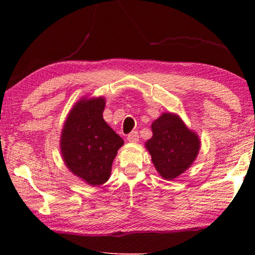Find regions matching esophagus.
Wrapping results in <instances>:
<instances>
[{
	"mask_svg": "<svg viewBox=\"0 0 255 255\" xmlns=\"http://www.w3.org/2000/svg\"><path fill=\"white\" fill-rule=\"evenodd\" d=\"M127 139H128L129 142H137L138 140H139V133H138V131H131L130 133L128 134Z\"/></svg>",
	"mask_w": 255,
	"mask_h": 255,
	"instance_id": "obj_1",
	"label": "esophagus"
}]
</instances>
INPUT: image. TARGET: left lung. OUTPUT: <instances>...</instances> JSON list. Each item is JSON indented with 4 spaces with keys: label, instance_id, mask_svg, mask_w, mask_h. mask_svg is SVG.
I'll return each instance as SVG.
<instances>
[{
    "label": "left lung",
    "instance_id": "8db88e82",
    "mask_svg": "<svg viewBox=\"0 0 255 255\" xmlns=\"http://www.w3.org/2000/svg\"><path fill=\"white\" fill-rule=\"evenodd\" d=\"M153 136L145 142L156 171L173 180L186 171L198 154L200 141L181 118L165 113L151 125Z\"/></svg>",
    "mask_w": 255,
    "mask_h": 255
}]
</instances>
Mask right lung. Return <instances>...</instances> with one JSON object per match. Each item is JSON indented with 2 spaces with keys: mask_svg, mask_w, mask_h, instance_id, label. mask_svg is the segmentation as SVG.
<instances>
[{
  "mask_svg": "<svg viewBox=\"0 0 255 255\" xmlns=\"http://www.w3.org/2000/svg\"><path fill=\"white\" fill-rule=\"evenodd\" d=\"M103 97L82 100L70 112L61 136L64 163L90 185H101L111 175L112 164L124 140L103 119Z\"/></svg>",
  "mask_w": 255,
  "mask_h": 255,
  "instance_id": "obj_1",
  "label": "right lung"
}]
</instances>
